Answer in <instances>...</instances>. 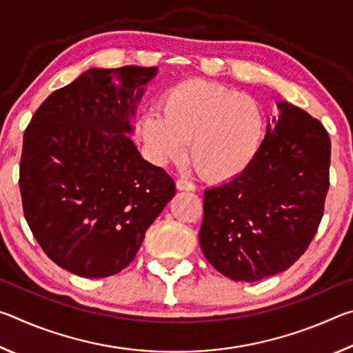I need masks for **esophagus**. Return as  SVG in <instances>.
I'll return each mask as SVG.
<instances>
[{
  "instance_id": "obj_1",
  "label": "esophagus",
  "mask_w": 353,
  "mask_h": 353,
  "mask_svg": "<svg viewBox=\"0 0 353 353\" xmlns=\"http://www.w3.org/2000/svg\"><path fill=\"white\" fill-rule=\"evenodd\" d=\"M176 187L181 191H194V185L187 181V179H177Z\"/></svg>"
}]
</instances>
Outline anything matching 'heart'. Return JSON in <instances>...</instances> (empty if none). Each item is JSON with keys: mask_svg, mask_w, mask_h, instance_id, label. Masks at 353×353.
<instances>
[{"mask_svg": "<svg viewBox=\"0 0 353 353\" xmlns=\"http://www.w3.org/2000/svg\"><path fill=\"white\" fill-rule=\"evenodd\" d=\"M148 157L166 165L183 157L210 181L246 171L260 152L266 118L255 98L208 82H182L165 93L162 110L148 109L137 121Z\"/></svg>", "mask_w": 353, "mask_h": 353, "instance_id": "obj_1", "label": "heart"}]
</instances>
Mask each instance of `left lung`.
<instances>
[{"label":"left lung","instance_id":"1","mask_svg":"<svg viewBox=\"0 0 353 353\" xmlns=\"http://www.w3.org/2000/svg\"><path fill=\"white\" fill-rule=\"evenodd\" d=\"M268 123L249 168L204 191L201 249L214 270L259 282L305 252L324 214L330 139L324 126L286 101Z\"/></svg>","mask_w":353,"mask_h":353}]
</instances>
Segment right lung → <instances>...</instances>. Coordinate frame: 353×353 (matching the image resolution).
<instances>
[{
    "label": "right lung",
    "instance_id": "obj_1",
    "mask_svg": "<svg viewBox=\"0 0 353 353\" xmlns=\"http://www.w3.org/2000/svg\"><path fill=\"white\" fill-rule=\"evenodd\" d=\"M157 67L90 68L52 92L23 137L20 191L35 240L63 270L109 277L135 259L176 193L129 135Z\"/></svg>",
    "mask_w": 353,
    "mask_h": 353
}]
</instances>
